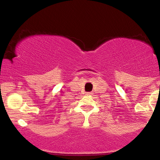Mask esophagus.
Masks as SVG:
<instances>
[{
  "label": "esophagus",
  "instance_id": "obj_1",
  "mask_svg": "<svg viewBox=\"0 0 160 160\" xmlns=\"http://www.w3.org/2000/svg\"><path fill=\"white\" fill-rule=\"evenodd\" d=\"M92 92H87V95H92Z\"/></svg>",
  "mask_w": 160,
  "mask_h": 160
}]
</instances>
